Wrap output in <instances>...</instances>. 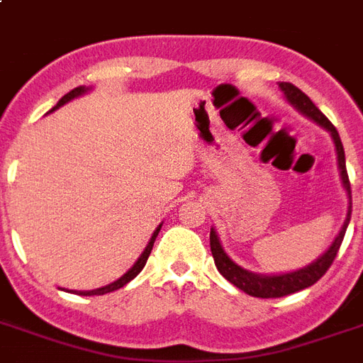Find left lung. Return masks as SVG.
Instances as JSON below:
<instances>
[{
  "label": "left lung",
  "mask_w": 363,
  "mask_h": 363,
  "mask_svg": "<svg viewBox=\"0 0 363 363\" xmlns=\"http://www.w3.org/2000/svg\"><path fill=\"white\" fill-rule=\"evenodd\" d=\"M279 86L284 92L286 99L296 107L298 111H301L305 116H309L316 124H320L322 128H326L333 137V143H335V150H337V162L339 169H341V179H343V184L349 192V215H347V220H345L341 232L335 238V241L332 242V247L328 248L326 252L322 254L320 258L309 264L307 267L299 271H292V273H284V275H256V273H250V271L242 269L238 264H233L230 256L224 252L220 241H218V235H216L215 230H211V252H213V258H215L216 269L220 271V275L224 279L235 284L239 290L247 292L248 296H254V298H282V296H288V294L299 292L303 288L313 286L318 279L326 275V271L330 269V265L333 264V259L337 256L339 247L343 242L345 232H347V226L350 222V213H352V198H350V181L349 173H347V164H345V150L343 143H341V137H339L337 130L332 122L328 121L326 116L322 115V111L316 107L313 101L309 99V96H305L298 86H294L292 82H279Z\"/></svg>",
  "instance_id": "8db88e82"
}]
</instances>
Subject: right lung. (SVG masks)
<instances>
[{"instance_id": "right-lung-1", "label": "right lung", "mask_w": 363, "mask_h": 363, "mask_svg": "<svg viewBox=\"0 0 363 363\" xmlns=\"http://www.w3.org/2000/svg\"><path fill=\"white\" fill-rule=\"evenodd\" d=\"M86 90H88V88H84V86L73 88L71 92H67V94H65V96H64V98L60 99V101H58V104H56V107H54V109H58V107H62V105L67 104V101H71V99L77 98V96H81V94H84V92H86ZM54 109H52V111H54ZM160 228H162V226L156 228V232L152 233V238H150V241H148L147 248L143 250V254H141V256H139V259H137L135 264H133V267H131V269L128 271V273H125L124 277H121L118 281L111 282V284H107V286H104V288H98V290H88V292H79V294H81V296H104V294L115 292V290H118V288H122V286H124V284H128V282H130L131 279H135V277L139 275V273H141L143 267H145V264H147L148 256H150V250H152V247H154V241H156V238H158Z\"/></svg>"}]
</instances>
